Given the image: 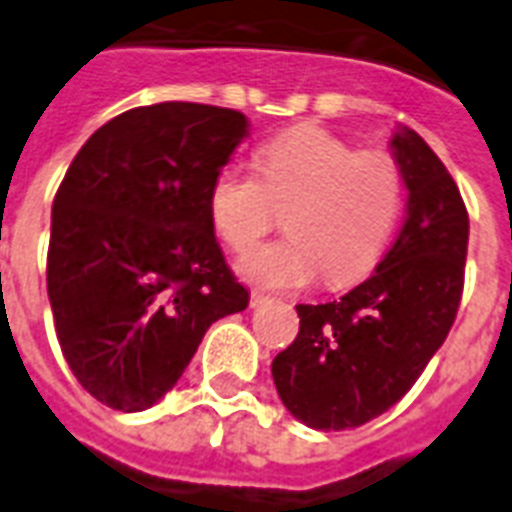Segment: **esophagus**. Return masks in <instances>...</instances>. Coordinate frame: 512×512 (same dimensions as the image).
<instances>
[{"label":"esophagus","mask_w":512,"mask_h":512,"mask_svg":"<svg viewBox=\"0 0 512 512\" xmlns=\"http://www.w3.org/2000/svg\"><path fill=\"white\" fill-rule=\"evenodd\" d=\"M263 303H268V295H263V292H252V295H249V305H252V308H257V305Z\"/></svg>","instance_id":"obj_1"}]
</instances>
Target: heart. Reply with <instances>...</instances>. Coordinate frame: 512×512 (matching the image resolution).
I'll return each instance as SVG.
<instances>
[{"label": "heart", "mask_w": 512, "mask_h": 512, "mask_svg": "<svg viewBox=\"0 0 512 512\" xmlns=\"http://www.w3.org/2000/svg\"><path fill=\"white\" fill-rule=\"evenodd\" d=\"M255 171L225 167L209 188V217L233 252H249L284 209L287 236L241 260L257 287L319 279L353 284L372 271L404 209V172L385 151H356L321 127H295L257 148Z\"/></svg>", "instance_id": "1"}]
</instances>
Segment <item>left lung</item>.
Returning <instances> with one entry per match:
<instances>
[{"label": "left lung", "mask_w": 512, "mask_h": 512, "mask_svg": "<svg viewBox=\"0 0 512 512\" xmlns=\"http://www.w3.org/2000/svg\"><path fill=\"white\" fill-rule=\"evenodd\" d=\"M390 146L409 188L396 241L348 295L297 305L300 332L273 358L281 401L308 428L348 430L388 412L457 319L470 231L460 188L414 130Z\"/></svg>", "instance_id": "1"}]
</instances>
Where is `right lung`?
I'll use <instances>...</instances> for the list:
<instances>
[{
	"label": "right lung",
	"instance_id": "add662e5",
	"mask_svg": "<svg viewBox=\"0 0 512 512\" xmlns=\"http://www.w3.org/2000/svg\"><path fill=\"white\" fill-rule=\"evenodd\" d=\"M249 135L247 116L156 103L82 146L52 201L47 295L82 388L143 412L180 380L212 321L247 308L209 217V188Z\"/></svg>",
	"mask_w": 512,
	"mask_h": 512
}]
</instances>
